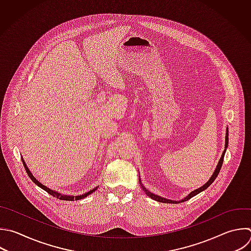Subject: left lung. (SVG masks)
I'll list each match as a JSON object with an SVG mask.
<instances>
[{"mask_svg": "<svg viewBox=\"0 0 251 251\" xmlns=\"http://www.w3.org/2000/svg\"><path fill=\"white\" fill-rule=\"evenodd\" d=\"M227 143H228V130H227V128H226V142H225V150H224V152H223V154H222V157L220 158V161H219V163H218V165H217V167H216V169H215V171H214V174L212 175V176L210 177V179L203 185V186H201V187H199V188H197V189H195V190H193L192 192H190L185 198H183V199H181V200H179V201H174V200H170V199H166V198H164V197H161V196H158V195H156V194H154V193H152V192H150L149 190H147L142 184H141V181H140V178H139V181H140V184L142 185V188H143V190L145 191V193L150 197V198H152V199H154V200H156V201H158V202H163V203H179V202H184V201H186V200H188V199H190L191 197H193V196H195L196 194H198V193H200L201 191H203V190H205L207 187H209L210 185H211V183L216 179V177H217V176H218V174L220 173V170H221V168H222V165H223V161H224V156H225V153H226V148H227Z\"/></svg>", "mask_w": 251, "mask_h": 251, "instance_id": "left-lung-1", "label": "left lung"}]
</instances>
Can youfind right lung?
I'll list each match as a JSON object with an SVG mask.
<instances>
[{"label": "right lung", "instance_id": "1", "mask_svg": "<svg viewBox=\"0 0 251 251\" xmlns=\"http://www.w3.org/2000/svg\"><path fill=\"white\" fill-rule=\"evenodd\" d=\"M22 160H23V164H24V166H25V171H26V173H27V175H28V176L32 179V181L35 183V184H37L39 187H41L42 189H44L45 191H47L49 194H51V195H53L54 197H57V198H59V199H61V200H68V201H74V200H79V199H82V198H84V197H86V196H88L89 194H91L92 192H94L96 189H97V187H95V188H93V189H91L90 191H88V192H86V193H84V194H81V195H78V196H73V195H64V194H62V193H59L58 191H55V190H52V189H50V188H48L47 186H45V185H43L41 182H39L34 176H33V175L31 174V172L29 171V169L27 168V166H26V164H25V162L24 161V159H23V157H22Z\"/></svg>", "mask_w": 251, "mask_h": 251}]
</instances>
